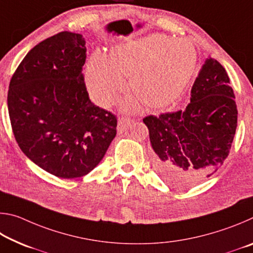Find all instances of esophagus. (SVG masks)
<instances>
[{
	"label": "esophagus",
	"instance_id": "esophagus-1",
	"mask_svg": "<svg viewBox=\"0 0 253 253\" xmlns=\"http://www.w3.org/2000/svg\"><path fill=\"white\" fill-rule=\"evenodd\" d=\"M134 121L130 118H127V117H121L118 119V124H117V131L118 134H122L125 130H127L128 128L131 127L134 125Z\"/></svg>",
	"mask_w": 253,
	"mask_h": 253
}]
</instances>
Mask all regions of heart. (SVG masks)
Returning <instances> with one entry per match:
<instances>
[{
    "instance_id": "heart-1",
    "label": "heart",
    "mask_w": 253,
    "mask_h": 253,
    "mask_svg": "<svg viewBox=\"0 0 253 253\" xmlns=\"http://www.w3.org/2000/svg\"><path fill=\"white\" fill-rule=\"evenodd\" d=\"M195 62V49L188 41L153 34L118 45L109 55L93 52L87 66V85L98 105L108 106L125 90L126 77L138 97L126 100L124 108L137 109L142 100L158 108L183 91Z\"/></svg>"
}]
</instances>
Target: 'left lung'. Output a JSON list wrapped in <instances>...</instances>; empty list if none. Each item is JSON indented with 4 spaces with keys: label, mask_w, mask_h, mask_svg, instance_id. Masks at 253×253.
Listing matches in <instances>:
<instances>
[{
    "label": "left lung",
    "mask_w": 253,
    "mask_h": 253,
    "mask_svg": "<svg viewBox=\"0 0 253 253\" xmlns=\"http://www.w3.org/2000/svg\"><path fill=\"white\" fill-rule=\"evenodd\" d=\"M223 66L209 58L191 89L184 111L145 117L153 162L161 177L174 186L204 181L228 157L238 123L233 89Z\"/></svg>",
    "instance_id": "left-lung-1"
}]
</instances>
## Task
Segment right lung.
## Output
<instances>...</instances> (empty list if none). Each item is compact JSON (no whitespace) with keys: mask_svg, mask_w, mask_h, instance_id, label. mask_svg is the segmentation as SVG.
<instances>
[{"mask_svg":"<svg viewBox=\"0 0 253 253\" xmlns=\"http://www.w3.org/2000/svg\"><path fill=\"white\" fill-rule=\"evenodd\" d=\"M85 51L81 34H54L29 51L8 85V115L19 147L61 178L91 172L116 136V116L89 99Z\"/></svg>","mask_w":253,"mask_h":253,"instance_id":"obj_1","label":"right lung"}]
</instances>
